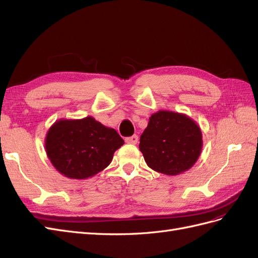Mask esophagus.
<instances>
[{"label":"esophagus","mask_w":258,"mask_h":258,"mask_svg":"<svg viewBox=\"0 0 258 258\" xmlns=\"http://www.w3.org/2000/svg\"><path fill=\"white\" fill-rule=\"evenodd\" d=\"M138 140H139L138 136H137V135H134L132 137L126 138V140H124V141H126L128 144H137V143H138Z\"/></svg>","instance_id":"1"}]
</instances>
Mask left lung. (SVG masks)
<instances>
[{
    "instance_id": "8db88e82",
    "label": "left lung",
    "mask_w": 258,
    "mask_h": 258,
    "mask_svg": "<svg viewBox=\"0 0 258 258\" xmlns=\"http://www.w3.org/2000/svg\"><path fill=\"white\" fill-rule=\"evenodd\" d=\"M202 146L199 124L188 115L168 110L151 115L139 145L148 167L171 176L188 171L197 162Z\"/></svg>"
}]
</instances>
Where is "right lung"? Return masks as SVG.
Here are the masks:
<instances>
[{
    "label": "right lung",
    "mask_w": 258,
    "mask_h": 258,
    "mask_svg": "<svg viewBox=\"0 0 258 258\" xmlns=\"http://www.w3.org/2000/svg\"><path fill=\"white\" fill-rule=\"evenodd\" d=\"M123 144L115 129L92 116L58 119L45 138V151L51 165L60 174L73 179H86L101 172Z\"/></svg>",
    "instance_id": "obj_1"
}]
</instances>
